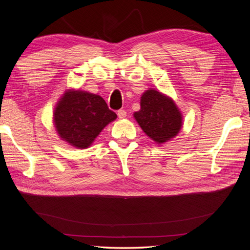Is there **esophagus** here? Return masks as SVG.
I'll list each match as a JSON object with an SVG mask.
<instances>
[{"label":"esophagus","mask_w":250,"mask_h":250,"mask_svg":"<svg viewBox=\"0 0 250 250\" xmlns=\"http://www.w3.org/2000/svg\"><path fill=\"white\" fill-rule=\"evenodd\" d=\"M126 116H127V111H126V110L120 109V110L118 111V117H119V119H125Z\"/></svg>","instance_id":"esophagus-1"}]
</instances>
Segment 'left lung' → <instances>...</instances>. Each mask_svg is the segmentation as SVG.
<instances>
[{
    "label": "left lung",
    "mask_w": 250,
    "mask_h": 250,
    "mask_svg": "<svg viewBox=\"0 0 250 250\" xmlns=\"http://www.w3.org/2000/svg\"><path fill=\"white\" fill-rule=\"evenodd\" d=\"M142 130L157 145L174 139L183 127V115L171 97L149 88L141 97V109L133 113Z\"/></svg>",
    "instance_id": "1"
}]
</instances>
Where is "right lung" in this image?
<instances>
[{"label":"right lung","instance_id":"add662e5","mask_svg":"<svg viewBox=\"0 0 250 250\" xmlns=\"http://www.w3.org/2000/svg\"><path fill=\"white\" fill-rule=\"evenodd\" d=\"M117 119L99 95L67 89L53 111V123L59 138L77 149H86L104 127Z\"/></svg>","mask_w":250,"mask_h":250}]
</instances>
